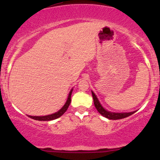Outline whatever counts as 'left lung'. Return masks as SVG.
<instances>
[{
  "instance_id": "obj_1",
  "label": "left lung",
  "mask_w": 160,
  "mask_h": 160,
  "mask_svg": "<svg viewBox=\"0 0 160 160\" xmlns=\"http://www.w3.org/2000/svg\"><path fill=\"white\" fill-rule=\"evenodd\" d=\"M92 98L93 101H94L95 107L97 109V111H98L102 116H104L106 118L109 119V120H120V119L126 118V117H128V116H131L132 114H133L134 113L136 112L133 111L130 112V113H113V112L108 111L101 105L100 102H98V98L95 96V95L94 94L93 92H92Z\"/></svg>"
}]
</instances>
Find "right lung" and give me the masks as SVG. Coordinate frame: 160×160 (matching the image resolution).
<instances>
[{
    "mask_svg": "<svg viewBox=\"0 0 160 160\" xmlns=\"http://www.w3.org/2000/svg\"><path fill=\"white\" fill-rule=\"evenodd\" d=\"M72 91H73V89H71V92H70L68 98L67 102H66L65 105L63 106V108H62L61 110H59L58 112H56V113H52V114H50V115L43 116V117H33V116H28V117H30V118L34 119V120H39V121H49V120H56V119L58 118V117H60L61 116L63 115L64 113H65V112L68 110V108L70 103H71V93H72Z\"/></svg>",
    "mask_w": 160,
    "mask_h": 160,
    "instance_id": "obj_1",
    "label": "right lung"
}]
</instances>
